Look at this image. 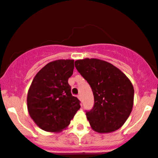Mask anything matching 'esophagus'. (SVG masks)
Returning <instances> with one entry per match:
<instances>
[{"label":"esophagus","mask_w":158,"mask_h":158,"mask_svg":"<svg viewBox=\"0 0 158 158\" xmlns=\"http://www.w3.org/2000/svg\"><path fill=\"white\" fill-rule=\"evenodd\" d=\"M77 97H78V98H79V100L81 101V94H79V95H78Z\"/></svg>","instance_id":"1"}]
</instances>
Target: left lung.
Here are the masks:
<instances>
[{
  "mask_svg": "<svg viewBox=\"0 0 158 158\" xmlns=\"http://www.w3.org/2000/svg\"><path fill=\"white\" fill-rule=\"evenodd\" d=\"M75 67L92 89L94 107L86 112L92 129L100 133L118 130L130 116L134 88L118 68L97 59L77 60Z\"/></svg>",
  "mask_w": 158,
  "mask_h": 158,
  "instance_id": "1",
  "label": "left lung"
}]
</instances>
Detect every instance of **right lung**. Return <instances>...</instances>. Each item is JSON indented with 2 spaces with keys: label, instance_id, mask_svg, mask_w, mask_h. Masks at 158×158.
I'll return each instance as SVG.
<instances>
[{
  "label": "right lung",
  "instance_id": "add662e5",
  "mask_svg": "<svg viewBox=\"0 0 158 158\" xmlns=\"http://www.w3.org/2000/svg\"><path fill=\"white\" fill-rule=\"evenodd\" d=\"M73 68V60H56L34 78L28 92V110L42 130L60 132L70 124L80 108V101L71 94L68 84Z\"/></svg>",
  "mask_w": 158,
  "mask_h": 158
}]
</instances>
